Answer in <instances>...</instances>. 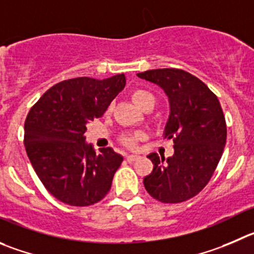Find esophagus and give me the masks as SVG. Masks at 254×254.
I'll use <instances>...</instances> for the list:
<instances>
[{
	"instance_id": "esophagus-1",
	"label": "esophagus",
	"mask_w": 254,
	"mask_h": 254,
	"mask_svg": "<svg viewBox=\"0 0 254 254\" xmlns=\"http://www.w3.org/2000/svg\"><path fill=\"white\" fill-rule=\"evenodd\" d=\"M126 158H127V161L128 162H134L139 158V156H137V154H128Z\"/></svg>"
}]
</instances>
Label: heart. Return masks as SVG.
I'll list each match as a JSON object with an SVG mask.
<instances>
[{
    "mask_svg": "<svg viewBox=\"0 0 254 254\" xmlns=\"http://www.w3.org/2000/svg\"><path fill=\"white\" fill-rule=\"evenodd\" d=\"M131 96H132V100H133V102L141 108L146 107L147 105L154 106V102H156V98H154V96L152 95L149 91H147V89H144V88L133 89V92H132ZM141 138H142L141 132H133V133L122 134L120 139L126 147H129V148H132V147L136 146L137 142H138Z\"/></svg>",
    "mask_w": 254,
    "mask_h": 254,
    "instance_id": "heart-1",
    "label": "heart"
}]
</instances>
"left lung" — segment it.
I'll use <instances>...</instances> for the list:
<instances>
[{
    "label": "left lung",
    "instance_id": "8db88e82",
    "mask_svg": "<svg viewBox=\"0 0 254 254\" xmlns=\"http://www.w3.org/2000/svg\"><path fill=\"white\" fill-rule=\"evenodd\" d=\"M137 76L163 88L171 113L165 137L173 139L172 157L151 153L153 171L143 178L147 192L163 203H181L201 192L216 171L227 139V126L217 96L193 74L159 68Z\"/></svg>",
    "mask_w": 254,
    "mask_h": 254
}]
</instances>
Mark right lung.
<instances>
[{
    "label": "right lung",
    "instance_id": "add662e5",
    "mask_svg": "<svg viewBox=\"0 0 254 254\" xmlns=\"http://www.w3.org/2000/svg\"><path fill=\"white\" fill-rule=\"evenodd\" d=\"M126 84L125 74L77 77L51 87L25 121V147L46 190L69 206L100 202L123 157L111 147L96 153L84 143L86 125L100 118Z\"/></svg>",
    "mask_w": 254,
    "mask_h": 254
}]
</instances>
